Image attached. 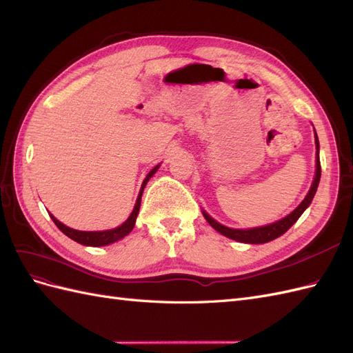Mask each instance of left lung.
<instances>
[{"instance_id":"1","label":"left lung","mask_w":353,"mask_h":353,"mask_svg":"<svg viewBox=\"0 0 353 353\" xmlns=\"http://www.w3.org/2000/svg\"><path fill=\"white\" fill-rule=\"evenodd\" d=\"M315 145H316V170H315V178L314 183L311 185V190L307 191L306 197L303 199V201L299 205L290 215H287L285 218L276 221L274 223H270V225H263V227H258V228H249V230H234V228H228L222 223L216 222L212 216H209L208 213L203 210V216L210 223L212 228H215L218 232H221L222 236H225L231 240H236L240 243H249V244H263L268 243L271 240H275L276 237L283 236V234L290 228L293 223L301 218L302 213L305 212V209L311 205V201L316 193V188L319 184V178H321V163H319V143H318V137L315 132Z\"/></svg>"}]
</instances>
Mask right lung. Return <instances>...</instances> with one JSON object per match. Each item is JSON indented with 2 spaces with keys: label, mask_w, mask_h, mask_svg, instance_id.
Returning a JSON list of instances; mask_svg holds the SVG:
<instances>
[{
  "label": "right lung",
  "mask_w": 353,
  "mask_h": 353,
  "mask_svg": "<svg viewBox=\"0 0 353 353\" xmlns=\"http://www.w3.org/2000/svg\"><path fill=\"white\" fill-rule=\"evenodd\" d=\"M159 166H160V165L154 166V168L150 170V172L147 174L145 179L143 181L140 194H138V199H137V201H135V206H134L132 213L130 215V218H128V219L122 223V225H119V227H116V228H113V230H105V231H79V230H73V228L66 227L65 223H61L59 219H56L54 216H52L51 213H50V216H51L52 221H54V223H56V225L59 227V230H60L63 234H66V236H68L69 239L74 240V241L79 243V244H83V245H91V248H99V245H108V244H112V243H114V241H117V240H121V239H123L125 236H128V234H130V232L132 231V228H134V225H135V219H137V215H138V210H140L141 196H143L144 187H145V184L148 183V179H150V178L156 174V170L159 169Z\"/></svg>",
  "instance_id": "obj_1"
}]
</instances>
